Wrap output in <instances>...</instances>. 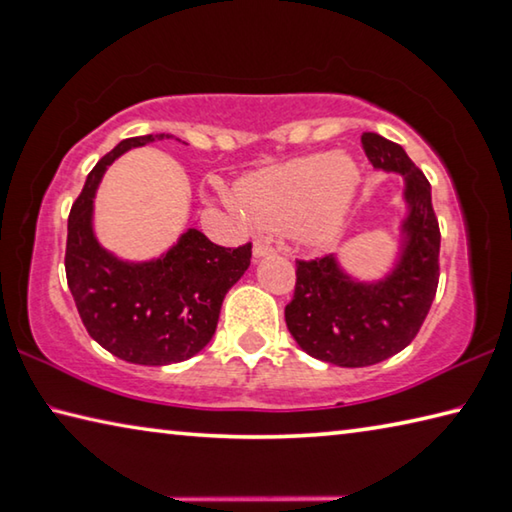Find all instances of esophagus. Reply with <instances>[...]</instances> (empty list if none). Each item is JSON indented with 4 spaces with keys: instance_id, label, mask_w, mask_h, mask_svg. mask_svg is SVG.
<instances>
[{
    "instance_id": "obj_1",
    "label": "esophagus",
    "mask_w": 512,
    "mask_h": 512,
    "mask_svg": "<svg viewBox=\"0 0 512 512\" xmlns=\"http://www.w3.org/2000/svg\"><path fill=\"white\" fill-rule=\"evenodd\" d=\"M269 255H273V248L269 246V243H264V241H255V246H253V257H255V259H262V257H269Z\"/></svg>"
}]
</instances>
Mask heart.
Segmentation results:
<instances>
[{"mask_svg":"<svg viewBox=\"0 0 512 512\" xmlns=\"http://www.w3.org/2000/svg\"><path fill=\"white\" fill-rule=\"evenodd\" d=\"M360 177L348 154L321 152L246 175L234 198L264 230H296L303 241L326 246L344 230Z\"/></svg>","mask_w":512,"mask_h":512,"instance_id":"1","label":"heart"}]
</instances>
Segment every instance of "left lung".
<instances>
[{
  "label": "left lung",
  "mask_w": 512,
  "mask_h": 512,
  "mask_svg": "<svg viewBox=\"0 0 512 512\" xmlns=\"http://www.w3.org/2000/svg\"><path fill=\"white\" fill-rule=\"evenodd\" d=\"M376 170L403 177L405 216L394 264L376 280L348 273L335 255L296 262V291L285 321L307 355L337 367H371L401 353L431 310L440 280V225L431 184L399 143L362 134Z\"/></svg>",
  "instance_id": "obj_1"
}]
</instances>
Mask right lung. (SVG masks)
<instances>
[{
    "label": "right lung",
    "mask_w": 512,
    "mask_h": 512,
    "mask_svg": "<svg viewBox=\"0 0 512 512\" xmlns=\"http://www.w3.org/2000/svg\"><path fill=\"white\" fill-rule=\"evenodd\" d=\"M168 139L120 141L88 173L68 218L66 278L88 335L116 358L145 367L184 362L212 342L223 298L250 266V243L216 246L196 227L145 262L113 255L97 241L95 193L107 168L127 150Z\"/></svg>",
    "instance_id": "right-lung-1"
}]
</instances>
